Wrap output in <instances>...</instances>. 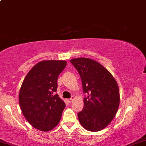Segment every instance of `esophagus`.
Instances as JSON below:
<instances>
[{"instance_id":"34e87169","label":"esophagus","mask_w":146,"mask_h":146,"mask_svg":"<svg viewBox=\"0 0 146 146\" xmlns=\"http://www.w3.org/2000/svg\"><path fill=\"white\" fill-rule=\"evenodd\" d=\"M73 98H71V99H67L68 103H71V102L73 101Z\"/></svg>"}]
</instances>
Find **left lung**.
<instances>
[{"mask_svg":"<svg viewBox=\"0 0 146 146\" xmlns=\"http://www.w3.org/2000/svg\"><path fill=\"white\" fill-rule=\"evenodd\" d=\"M70 62L82 80L84 107L78 113L79 121L86 130L99 131L115 117L120 104V92L111 73L94 60L73 58Z\"/></svg>","mask_w":146,"mask_h":146,"instance_id":"1","label":"left lung"}]
</instances>
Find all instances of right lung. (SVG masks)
I'll list each match as a JSON object with an SVG mask.
<instances>
[{
	"mask_svg": "<svg viewBox=\"0 0 146 146\" xmlns=\"http://www.w3.org/2000/svg\"><path fill=\"white\" fill-rule=\"evenodd\" d=\"M64 60H43L31 68L24 78L19 94L23 115L33 127L51 131L60 120L65 103L55 92Z\"/></svg>",
	"mask_w": 146,
	"mask_h": 146,
	"instance_id": "right-lung-1",
	"label": "right lung"
}]
</instances>
